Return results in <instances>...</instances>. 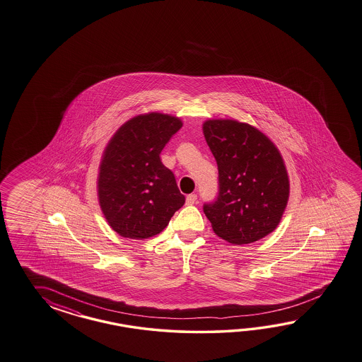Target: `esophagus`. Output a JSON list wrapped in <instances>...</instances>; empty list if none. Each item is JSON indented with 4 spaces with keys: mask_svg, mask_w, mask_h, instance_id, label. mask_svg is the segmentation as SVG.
Returning <instances> with one entry per match:
<instances>
[{
    "mask_svg": "<svg viewBox=\"0 0 362 362\" xmlns=\"http://www.w3.org/2000/svg\"><path fill=\"white\" fill-rule=\"evenodd\" d=\"M196 202H197V194H191L187 196V200H185L187 205H194Z\"/></svg>",
    "mask_w": 362,
    "mask_h": 362,
    "instance_id": "34e87169",
    "label": "esophagus"
}]
</instances>
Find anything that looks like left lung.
<instances>
[{"instance_id":"1","label":"left lung","mask_w":362,"mask_h":362,"mask_svg":"<svg viewBox=\"0 0 362 362\" xmlns=\"http://www.w3.org/2000/svg\"><path fill=\"white\" fill-rule=\"evenodd\" d=\"M203 128L218 168V194L203 205L214 233L233 245L268 235L277 228L289 197L279 150L248 124L209 120Z\"/></svg>"}]
</instances>
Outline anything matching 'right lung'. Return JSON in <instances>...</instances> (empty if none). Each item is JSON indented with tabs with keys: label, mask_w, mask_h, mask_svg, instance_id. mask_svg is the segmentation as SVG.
<instances>
[{
	"label": "right lung",
	"mask_w": 362,
	"mask_h": 362,
	"mask_svg": "<svg viewBox=\"0 0 362 362\" xmlns=\"http://www.w3.org/2000/svg\"><path fill=\"white\" fill-rule=\"evenodd\" d=\"M180 128L177 117L153 112L127 122L108 144L98 194L110 226L124 238L157 235L183 206L175 175L159 158Z\"/></svg>",
	"instance_id": "obj_1"
}]
</instances>
